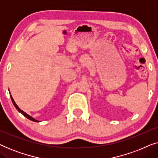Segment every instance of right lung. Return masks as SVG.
<instances>
[{"instance_id": "obj_1", "label": "right lung", "mask_w": 158, "mask_h": 158, "mask_svg": "<svg viewBox=\"0 0 158 158\" xmlns=\"http://www.w3.org/2000/svg\"><path fill=\"white\" fill-rule=\"evenodd\" d=\"M10 98H11V101H12V102H13V103H14V106H15V107H16V109L17 110H18V111H19V112H20V113H21V114H23V115L25 116V117H27V118H29V119H30V120L33 121V122H39V121H37V120H36V119H35V118H34L33 117H31V116L28 115V114H27V113H25V112H24V111H22V110H21V109H19V107L18 106H17V105H16V103H15V101H14V98H13V97L11 96V95H10Z\"/></svg>"}]
</instances>
